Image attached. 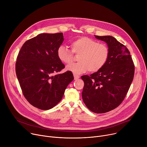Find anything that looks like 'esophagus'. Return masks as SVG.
Listing matches in <instances>:
<instances>
[{"mask_svg":"<svg viewBox=\"0 0 147 147\" xmlns=\"http://www.w3.org/2000/svg\"><path fill=\"white\" fill-rule=\"evenodd\" d=\"M74 80H78V79L80 78V76H78V75H75V74H74Z\"/></svg>","mask_w":147,"mask_h":147,"instance_id":"1","label":"esophagus"}]
</instances>
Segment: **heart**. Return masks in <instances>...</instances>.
Returning a JSON list of instances; mask_svg holds the SVG:
<instances>
[{"label":"heart","mask_w":147,"mask_h":147,"mask_svg":"<svg viewBox=\"0 0 147 147\" xmlns=\"http://www.w3.org/2000/svg\"><path fill=\"white\" fill-rule=\"evenodd\" d=\"M71 47V51L64 45H60L57 49V56L61 62L68 65L74 61V54L80 55L78 62L66 68L75 74H81L88 71L96 72L105 66L109 58V50L107 45L86 36L72 41Z\"/></svg>","instance_id":"1"}]
</instances>
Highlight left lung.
<instances>
[{"label": "left lung", "mask_w": 147, "mask_h": 147, "mask_svg": "<svg viewBox=\"0 0 147 147\" xmlns=\"http://www.w3.org/2000/svg\"><path fill=\"white\" fill-rule=\"evenodd\" d=\"M95 36L107 43L109 58L100 71L81 76L84 82L82 97L89 110L102 114L114 109L125 99L133 80L135 66L128 48L115 38Z\"/></svg>", "instance_id": "1"}]
</instances>
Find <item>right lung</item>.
Instances as JSON below:
<instances>
[{
  "instance_id": "obj_1",
  "label": "right lung",
  "mask_w": 147,
  "mask_h": 147,
  "mask_svg": "<svg viewBox=\"0 0 147 147\" xmlns=\"http://www.w3.org/2000/svg\"><path fill=\"white\" fill-rule=\"evenodd\" d=\"M63 41L62 33H42L26 41L16 58V74L22 93L33 107L42 110L54 107L74 80L57 56Z\"/></svg>"
}]
</instances>
